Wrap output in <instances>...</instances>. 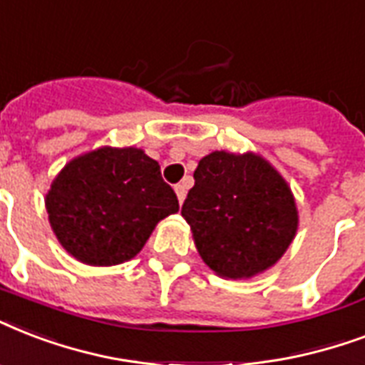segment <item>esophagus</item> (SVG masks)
Returning a JSON list of instances; mask_svg holds the SVG:
<instances>
[{
	"label": "esophagus",
	"instance_id": "esophagus-1",
	"mask_svg": "<svg viewBox=\"0 0 365 365\" xmlns=\"http://www.w3.org/2000/svg\"><path fill=\"white\" fill-rule=\"evenodd\" d=\"M175 192H177V197H179V202L182 203L186 197V185L185 182H180V185H175Z\"/></svg>",
	"mask_w": 365,
	"mask_h": 365
}]
</instances>
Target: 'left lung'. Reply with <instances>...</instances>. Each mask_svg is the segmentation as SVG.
<instances>
[{
    "label": "left lung",
    "mask_w": 365,
    "mask_h": 365,
    "mask_svg": "<svg viewBox=\"0 0 365 365\" xmlns=\"http://www.w3.org/2000/svg\"><path fill=\"white\" fill-rule=\"evenodd\" d=\"M182 203L203 262L225 278H250L284 255L297 230L285 180L255 154L213 152L194 171Z\"/></svg>",
    "instance_id": "1"
}]
</instances>
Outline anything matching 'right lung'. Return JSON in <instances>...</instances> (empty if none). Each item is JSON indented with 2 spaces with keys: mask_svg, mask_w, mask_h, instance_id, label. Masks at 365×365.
<instances>
[{
  "mask_svg": "<svg viewBox=\"0 0 365 365\" xmlns=\"http://www.w3.org/2000/svg\"><path fill=\"white\" fill-rule=\"evenodd\" d=\"M45 205L62 247L93 267L133 259L158 222L179 211L158 162L138 148H98L72 160Z\"/></svg>",
  "mask_w": 365,
  "mask_h": 365,
  "instance_id": "obj_1",
  "label": "right lung"
}]
</instances>
